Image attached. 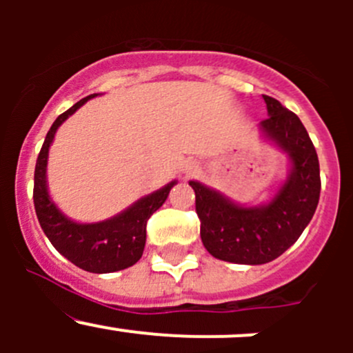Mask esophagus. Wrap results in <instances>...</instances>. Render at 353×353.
Returning <instances> with one entry per match:
<instances>
[{"mask_svg":"<svg viewBox=\"0 0 353 353\" xmlns=\"http://www.w3.org/2000/svg\"><path fill=\"white\" fill-rule=\"evenodd\" d=\"M196 172H198V163L188 162L186 165H184V174H186V176H193V174Z\"/></svg>","mask_w":353,"mask_h":353,"instance_id":"34e87169","label":"esophagus"}]
</instances>
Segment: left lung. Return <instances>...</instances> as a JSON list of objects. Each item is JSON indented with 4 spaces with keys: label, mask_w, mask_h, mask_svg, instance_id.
Listing matches in <instances>:
<instances>
[{
    "label": "left lung",
    "mask_w": 353,
    "mask_h": 353,
    "mask_svg": "<svg viewBox=\"0 0 353 353\" xmlns=\"http://www.w3.org/2000/svg\"><path fill=\"white\" fill-rule=\"evenodd\" d=\"M268 116L261 130L292 160V172L265 206L245 208L191 181L201 222L199 236L215 258L239 265L273 261L301 237L319 201L321 177L316 148L304 124L276 99L263 95Z\"/></svg>",
    "instance_id": "obj_1"
}]
</instances>
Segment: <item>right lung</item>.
Returning a JSON list of instances; mask_svg holds the SVG:
<instances>
[{
    "label": "right lung",
    "instance_id": "add662e5",
    "mask_svg": "<svg viewBox=\"0 0 353 353\" xmlns=\"http://www.w3.org/2000/svg\"><path fill=\"white\" fill-rule=\"evenodd\" d=\"M95 95L97 94L81 99L73 108L58 116V119L52 123L51 130L46 134L44 145L39 152L37 163H35L34 206L42 230L51 244L58 249V252H61L66 259H70L73 265L85 272L112 273L130 268L141 258L145 241H147L148 219L163 205L176 181L148 196L138 199L133 206L105 222L74 223L56 208L46 186L49 147L54 140L56 130L61 126L63 121L68 119V116H71L74 110Z\"/></svg>",
    "mask_w": 353,
    "mask_h": 353
}]
</instances>
